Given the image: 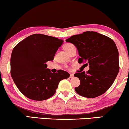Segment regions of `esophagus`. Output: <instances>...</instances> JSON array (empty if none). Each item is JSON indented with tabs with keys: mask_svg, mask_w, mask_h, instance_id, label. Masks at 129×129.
Returning a JSON list of instances; mask_svg holds the SVG:
<instances>
[{
	"mask_svg": "<svg viewBox=\"0 0 129 129\" xmlns=\"http://www.w3.org/2000/svg\"><path fill=\"white\" fill-rule=\"evenodd\" d=\"M73 77H74V74H70V78H71V79H72V78H73Z\"/></svg>",
	"mask_w": 129,
	"mask_h": 129,
	"instance_id": "1",
	"label": "esophagus"
}]
</instances>
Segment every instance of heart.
Returning <instances> with one entry per match:
<instances>
[{
	"label": "heart",
	"instance_id": "obj_1",
	"mask_svg": "<svg viewBox=\"0 0 129 129\" xmlns=\"http://www.w3.org/2000/svg\"><path fill=\"white\" fill-rule=\"evenodd\" d=\"M63 49L65 50V51H66V52H67L68 54H69V53L71 52L73 50H74L76 49L75 46L72 43L65 44V45H63Z\"/></svg>",
	"mask_w": 129,
	"mask_h": 129
}]
</instances>
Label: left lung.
Segmentation results:
<instances>
[{"label": "left lung", "instance_id": "obj_1", "mask_svg": "<svg viewBox=\"0 0 129 129\" xmlns=\"http://www.w3.org/2000/svg\"><path fill=\"white\" fill-rule=\"evenodd\" d=\"M76 46L80 56L79 63L89 65L87 72L79 71L74 76L80 84L75 87L80 95L93 98L104 94L114 81L119 72L118 51L113 40L94 31H86L66 39Z\"/></svg>", "mask_w": 129, "mask_h": 129}]
</instances>
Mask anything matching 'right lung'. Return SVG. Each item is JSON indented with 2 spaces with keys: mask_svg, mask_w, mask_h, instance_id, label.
Masks as SVG:
<instances>
[{
  "mask_svg": "<svg viewBox=\"0 0 129 129\" xmlns=\"http://www.w3.org/2000/svg\"><path fill=\"white\" fill-rule=\"evenodd\" d=\"M63 40L41 34L27 37L13 49L11 74L18 89L28 98L43 101L55 93L59 81L70 74L62 70L52 73L47 68Z\"/></svg>",
  "mask_w": 129,
  "mask_h": 129,
  "instance_id": "right-lung-1",
  "label": "right lung"
}]
</instances>
